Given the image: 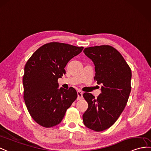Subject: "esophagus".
<instances>
[{"mask_svg":"<svg viewBox=\"0 0 151 151\" xmlns=\"http://www.w3.org/2000/svg\"><path fill=\"white\" fill-rule=\"evenodd\" d=\"M83 98V92L81 91H78V99L80 100Z\"/></svg>","mask_w":151,"mask_h":151,"instance_id":"34e87169","label":"esophagus"}]
</instances>
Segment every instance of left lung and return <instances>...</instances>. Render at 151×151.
I'll return each mask as SVG.
<instances>
[{
    "instance_id": "8db88e82",
    "label": "left lung",
    "mask_w": 151,
    "mask_h": 151,
    "mask_svg": "<svg viewBox=\"0 0 151 151\" xmlns=\"http://www.w3.org/2000/svg\"><path fill=\"white\" fill-rule=\"evenodd\" d=\"M83 52L93 62L94 79L102 86L97 98L90 93L83 94L88 108L83 120L90 129L102 131L113 126L126 107L131 89V70L122 55L111 46L87 47Z\"/></svg>"
}]
</instances>
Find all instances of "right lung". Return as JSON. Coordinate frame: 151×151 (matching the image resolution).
<instances>
[{
  "instance_id": "right-lung-1",
  "label": "right lung",
  "mask_w": 151,
  "mask_h": 151,
  "mask_svg": "<svg viewBox=\"0 0 151 151\" xmlns=\"http://www.w3.org/2000/svg\"><path fill=\"white\" fill-rule=\"evenodd\" d=\"M83 48L59 42L46 43L36 50L25 64L24 99L29 113L40 126L51 127L60 124L77 99L73 88L59 89L58 79L65 74L68 62Z\"/></svg>"
}]
</instances>
